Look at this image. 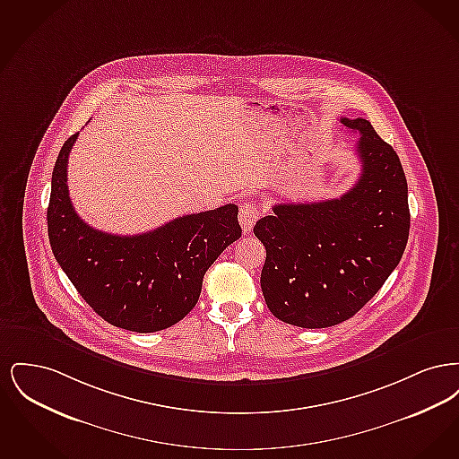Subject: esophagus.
Segmentation results:
<instances>
[{
    "label": "esophagus",
    "instance_id": "obj_1",
    "mask_svg": "<svg viewBox=\"0 0 459 459\" xmlns=\"http://www.w3.org/2000/svg\"><path fill=\"white\" fill-rule=\"evenodd\" d=\"M260 215H262L260 208H256V206L251 204V203H244L239 210L240 227H242L246 232H251L253 227H255V223L260 219Z\"/></svg>",
    "mask_w": 459,
    "mask_h": 459
}]
</instances>
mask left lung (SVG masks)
<instances>
[{
    "mask_svg": "<svg viewBox=\"0 0 459 459\" xmlns=\"http://www.w3.org/2000/svg\"><path fill=\"white\" fill-rule=\"evenodd\" d=\"M341 124L361 134L358 182L335 199L275 204L253 229L266 249L264 303L296 327H332L356 315L401 262L410 236L399 156L368 120L342 117Z\"/></svg>",
    "mask_w": 459,
    "mask_h": 459,
    "instance_id": "left-lung-1",
    "label": "left lung"
}]
</instances>
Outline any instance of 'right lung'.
Instances as JSON below:
<instances>
[{
  "label": "right lung",
  "instance_id": "right-lung-1",
  "mask_svg": "<svg viewBox=\"0 0 459 459\" xmlns=\"http://www.w3.org/2000/svg\"><path fill=\"white\" fill-rule=\"evenodd\" d=\"M77 135L66 139L51 177L53 255L82 299L111 325L139 333L172 327L196 306L206 270L239 239V208L230 203L137 236L96 230L68 196L66 163Z\"/></svg>",
  "mask_w": 459,
  "mask_h": 459
}]
</instances>
